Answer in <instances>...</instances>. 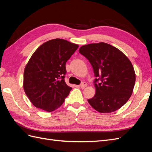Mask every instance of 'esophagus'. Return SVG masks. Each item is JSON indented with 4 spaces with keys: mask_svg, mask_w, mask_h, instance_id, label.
Wrapping results in <instances>:
<instances>
[{
    "mask_svg": "<svg viewBox=\"0 0 152 152\" xmlns=\"http://www.w3.org/2000/svg\"><path fill=\"white\" fill-rule=\"evenodd\" d=\"M87 84L86 83V82H82V83L79 86L81 87V88L84 89L86 87H87Z\"/></svg>",
    "mask_w": 152,
    "mask_h": 152,
    "instance_id": "esophagus-1",
    "label": "esophagus"
}]
</instances>
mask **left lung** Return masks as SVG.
Wrapping results in <instances>:
<instances>
[{"instance_id":"obj_1","label":"left lung","mask_w":152,"mask_h":152,"mask_svg":"<svg viewBox=\"0 0 152 152\" xmlns=\"http://www.w3.org/2000/svg\"><path fill=\"white\" fill-rule=\"evenodd\" d=\"M79 53L93 66L96 93L88 101L100 113H111L121 108L130 98L134 89L136 74L131 61L121 50L104 43L84 45ZM101 80L100 83L96 82Z\"/></svg>"}]
</instances>
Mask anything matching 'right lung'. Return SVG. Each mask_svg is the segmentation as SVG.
<instances>
[{
    "instance_id": "obj_1",
    "label": "right lung",
    "mask_w": 152,
    "mask_h": 152,
    "mask_svg": "<svg viewBox=\"0 0 152 152\" xmlns=\"http://www.w3.org/2000/svg\"><path fill=\"white\" fill-rule=\"evenodd\" d=\"M78 48L55 39L40 45L31 55L25 68L23 89L35 107L51 112L65 102L72 89L64 80L65 65Z\"/></svg>"
}]
</instances>
